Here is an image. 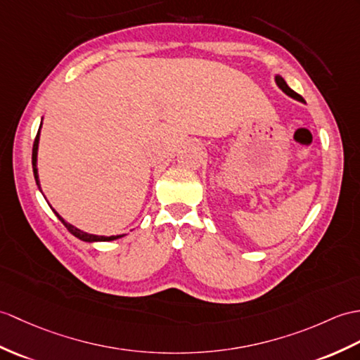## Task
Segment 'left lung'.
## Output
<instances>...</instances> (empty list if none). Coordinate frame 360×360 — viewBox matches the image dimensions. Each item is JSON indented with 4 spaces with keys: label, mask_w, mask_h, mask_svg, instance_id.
I'll list each match as a JSON object with an SVG mask.
<instances>
[{
    "label": "left lung",
    "mask_w": 360,
    "mask_h": 360,
    "mask_svg": "<svg viewBox=\"0 0 360 360\" xmlns=\"http://www.w3.org/2000/svg\"><path fill=\"white\" fill-rule=\"evenodd\" d=\"M276 84H278V86L282 89V91H285V94H287L288 96L297 99V101H304L302 96H300L299 94H296L295 90H291V89L288 87V84H287L285 81H283V78H282V77H276Z\"/></svg>",
    "instance_id": "8db88e82"
}]
</instances>
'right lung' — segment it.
<instances>
[{"label":"right lung","mask_w":360,"mask_h":360,"mask_svg":"<svg viewBox=\"0 0 360 360\" xmlns=\"http://www.w3.org/2000/svg\"><path fill=\"white\" fill-rule=\"evenodd\" d=\"M39 130H41V125H39ZM39 130H38V133H37V138H35V142H33V148H32V167H33V174H35V181H37V184H38V187H39V181H38V169H37V155H38V142H39ZM39 190H41V187H39ZM53 210V208H52ZM53 213L58 216V219H60L63 224H64V227L69 230L73 236H77L78 239H81V240H86V242H98V240H103V242H105V240H115V239H120V238H122L124 235H118V236H96V235H89V233H86V231H81V230H78L77 227H73V225H70L69 222H65L60 214H58L55 210H53Z\"/></svg>","instance_id":"right-lung-1"}]
</instances>
